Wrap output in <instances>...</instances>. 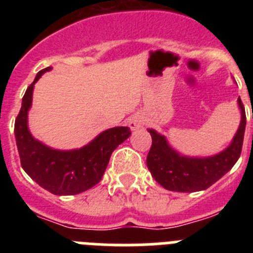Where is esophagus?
Instances as JSON below:
<instances>
[{"instance_id":"34e87169","label":"esophagus","mask_w":253,"mask_h":253,"mask_svg":"<svg viewBox=\"0 0 253 253\" xmlns=\"http://www.w3.org/2000/svg\"><path fill=\"white\" fill-rule=\"evenodd\" d=\"M128 123L131 130H139L144 125V118H143L142 114H134L129 118Z\"/></svg>"}]
</instances>
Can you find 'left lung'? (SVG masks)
I'll list each match as a JSON object with an SVG mask.
<instances>
[{"label":"left lung","mask_w":253,"mask_h":253,"mask_svg":"<svg viewBox=\"0 0 253 253\" xmlns=\"http://www.w3.org/2000/svg\"><path fill=\"white\" fill-rule=\"evenodd\" d=\"M241 123L231 144L209 157H189L169 146L165 135L148 129L152 147L147 156V167L161 186L169 191L194 193L210 187L236 165L241 156L246 129V113L242 101L237 100Z\"/></svg>","instance_id":"obj_1"}]
</instances>
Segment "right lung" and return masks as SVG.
Listing matches in <instances>:
<instances>
[{"label": "right lung", "instance_id": "obj_1", "mask_svg": "<svg viewBox=\"0 0 253 253\" xmlns=\"http://www.w3.org/2000/svg\"><path fill=\"white\" fill-rule=\"evenodd\" d=\"M50 69H42L22 97L21 110L15 120L16 146L21 167L37 184L54 195H76L99 184L114 149L131 133L128 126H115L100 133L86 146L69 151L50 148L35 139L28 126L33 91L38 80Z\"/></svg>", "mask_w": 253, "mask_h": 253}]
</instances>
